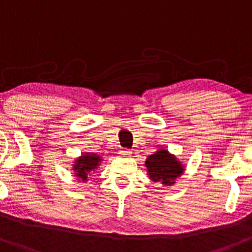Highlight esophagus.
<instances>
[{
  "label": "esophagus",
  "instance_id": "esophagus-1",
  "mask_svg": "<svg viewBox=\"0 0 252 252\" xmlns=\"http://www.w3.org/2000/svg\"><path fill=\"white\" fill-rule=\"evenodd\" d=\"M119 154H120V156H123V157H129L131 156V154L132 152L129 151V150H121L120 152H119Z\"/></svg>",
  "mask_w": 252,
  "mask_h": 252
}]
</instances>
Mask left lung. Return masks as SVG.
I'll return each instance as SVG.
<instances>
[{"label": "left lung", "mask_w": 252, "mask_h": 252, "mask_svg": "<svg viewBox=\"0 0 252 252\" xmlns=\"http://www.w3.org/2000/svg\"><path fill=\"white\" fill-rule=\"evenodd\" d=\"M148 175L155 182H160L164 186H172L175 180L183 174L185 169L174 155L168 150H158L154 155H150L145 160Z\"/></svg>", "instance_id": "1"}]
</instances>
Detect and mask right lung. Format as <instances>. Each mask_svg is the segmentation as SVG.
Listing matches in <instances>:
<instances>
[{
	"instance_id": "right-lung-1",
	"label": "right lung",
	"mask_w": 252,
	"mask_h": 252,
	"mask_svg": "<svg viewBox=\"0 0 252 252\" xmlns=\"http://www.w3.org/2000/svg\"><path fill=\"white\" fill-rule=\"evenodd\" d=\"M102 162V158L98 155L95 154H84L81 157H78L75 160L72 170L75 171V176L82 180V182H86L88 180V174H90L93 170H95L100 163Z\"/></svg>"
}]
</instances>
